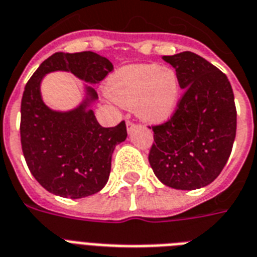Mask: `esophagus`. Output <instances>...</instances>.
<instances>
[{"instance_id":"34e87169","label":"esophagus","mask_w":257,"mask_h":257,"mask_svg":"<svg viewBox=\"0 0 257 257\" xmlns=\"http://www.w3.org/2000/svg\"><path fill=\"white\" fill-rule=\"evenodd\" d=\"M126 126H127V131H128V133H131V131H133L135 128V124L133 122H131V120H127Z\"/></svg>"}]
</instances>
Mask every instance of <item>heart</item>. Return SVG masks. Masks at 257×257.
Listing matches in <instances>:
<instances>
[{
  "label": "heart",
  "instance_id": "1",
  "mask_svg": "<svg viewBox=\"0 0 257 257\" xmlns=\"http://www.w3.org/2000/svg\"><path fill=\"white\" fill-rule=\"evenodd\" d=\"M106 92L115 103L133 108L143 120L160 123L177 110L181 85L174 69L157 64H133L119 68L108 77Z\"/></svg>",
  "mask_w": 257,
  "mask_h": 257
}]
</instances>
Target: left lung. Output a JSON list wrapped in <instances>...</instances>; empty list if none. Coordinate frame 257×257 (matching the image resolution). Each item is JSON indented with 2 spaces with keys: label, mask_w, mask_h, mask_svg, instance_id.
Masks as SVG:
<instances>
[{
  "label": "left lung",
  "mask_w": 257,
  "mask_h": 257,
  "mask_svg": "<svg viewBox=\"0 0 257 257\" xmlns=\"http://www.w3.org/2000/svg\"><path fill=\"white\" fill-rule=\"evenodd\" d=\"M185 89L168 122L153 126L149 162L173 189L194 190L213 182L229 158L236 137V106L228 77L204 57L181 52L162 57Z\"/></svg>",
  "instance_id": "obj_1"
}]
</instances>
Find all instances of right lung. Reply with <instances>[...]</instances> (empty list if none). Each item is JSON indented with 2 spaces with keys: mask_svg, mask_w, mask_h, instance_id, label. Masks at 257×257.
Wrapping results in <instances>:
<instances>
[{
  "mask_svg": "<svg viewBox=\"0 0 257 257\" xmlns=\"http://www.w3.org/2000/svg\"><path fill=\"white\" fill-rule=\"evenodd\" d=\"M65 71L97 84L112 71L106 57L91 51L56 52L43 61L21 99V146L27 165L44 189L65 198H83L104 188L115 146L127 138L126 123L101 127L89 108L97 99L85 85V99L71 111H55L43 101L40 85L49 72Z\"/></svg>",
  "mask_w": 257,
  "mask_h": 257,
  "instance_id": "obj_1",
  "label": "right lung"
}]
</instances>
